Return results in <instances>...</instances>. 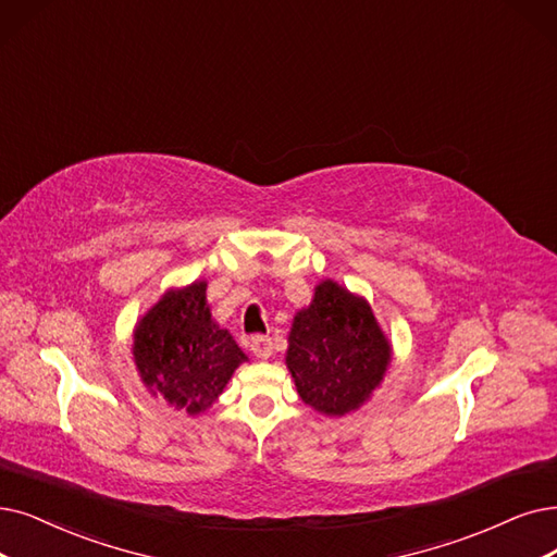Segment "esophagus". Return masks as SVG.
Returning a JSON list of instances; mask_svg holds the SVG:
<instances>
[{"mask_svg":"<svg viewBox=\"0 0 557 557\" xmlns=\"http://www.w3.org/2000/svg\"><path fill=\"white\" fill-rule=\"evenodd\" d=\"M272 347H274V343L270 336H253L251 338V351L256 359H270Z\"/></svg>","mask_w":557,"mask_h":557,"instance_id":"obj_1","label":"esophagus"}]
</instances>
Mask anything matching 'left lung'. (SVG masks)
I'll return each mask as SVG.
<instances>
[{
  "label": "left lung",
  "instance_id": "8db88e82",
  "mask_svg": "<svg viewBox=\"0 0 557 557\" xmlns=\"http://www.w3.org/2000/svg\"><path fill=\"white\" fill-rule=\"evenodd\" d=\"M285 363L308 407L345 416L382 384L391 345L370 304L326 278L293 320Z\"/></svg>",
  "mask_w": 557,
  "mask_h": 557
}]
</instances>
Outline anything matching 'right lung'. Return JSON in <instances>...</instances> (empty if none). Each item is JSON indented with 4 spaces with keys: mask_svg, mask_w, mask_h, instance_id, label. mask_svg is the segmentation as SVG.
Here are the masks:
<instances>
[{
    "mask_svg": "<svg viewBox=\"0 0 557 557\" xmlns=\"http://www.w3.org/2000/svg\"><path fill=\"white\" fill-rule=\"evenodd\" d=\"M208 283L169 290L135 329V363L152 395L196 416L212 407L233 372L247 361L226 329L210 313Z\"/></svg>",
    "mask_w": 557,
    "mask_h": 557,
    "instance_id": "right-lung-1",
    "label": "right lung"
}]
</instances>
